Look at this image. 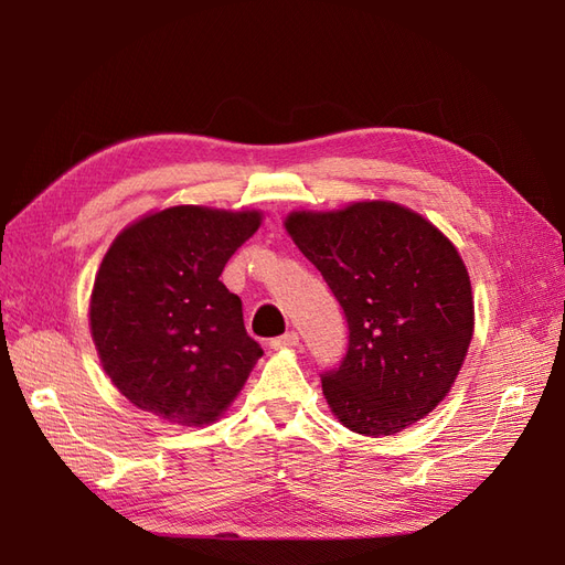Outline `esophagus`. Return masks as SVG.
I'll use <instances>...</instances> for the list:
<instances>
[{
  "label": "esophagus",
  "mask_w": 565,
  "mask_h": 565,
  "mask_svg": "<svg viewBox=\"0 0 565 565\" xmlns=\"http://www.w3.org/2000/svg\"><path fill=\"white\" fill-rule=\"evenodd\" d=\"M299 344V334L295 330H289L276 339H270V349H292Z\"/></svg>",
  "instance_id": "esophagus-1"
}]
</instances>
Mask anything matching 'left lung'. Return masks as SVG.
Masks as SVG:
<instances>
[{
  "instance_id": "obj_1",
  "label": "left lung",
  "mask_w": 565,
  "mask_h": 565,
  "mask_svg": "<svg viewBox=\"0 0 565 565\" xmlns=\"http://www.w3.org/2000/svg\"><path fill=\"white\" fill-rule=\"evenodd\" d=\"M285 228L332 289L349 349L320 374L337 419L393 436L448 396L473 334L465 262L434 224L396 202L292 212Z\"/></svg>"
}]
</instances>
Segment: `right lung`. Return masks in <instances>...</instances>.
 Here are the masks:
<instances>
[{"instance_id":"add662e5","label":"right lung","mask_w":565,"mask_h":565,"mask_svg":"<svg viewBox=\"0 0 565 565\" xmlns=\"http://www.w3.org/2000/svg\"><path fill=\"white\" fill-rule=\"evenodd\" d=\"M259 224V212L179 204L115 237L96 273L89 324L100 365L136 407L202 426L241 393L264 351L218 276Z\"/></svg>"}]
</instances>
